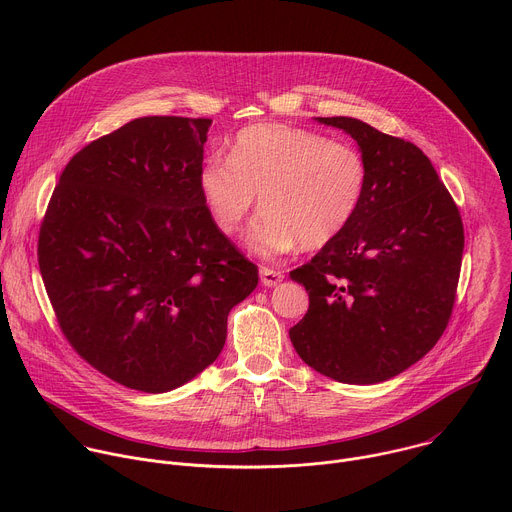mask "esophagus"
Listing matches in <instances>:
<instances>
[{
    "label": "esophagus",
    "instance_id": "34e87169",
    "mask_svg": "<svg viewBox=\"0 0 512 512\" xmlns=\"http://www.w3.org/2000/svg\"><path fill=\"white\" fill-rule=\"evenodd\" d=\"M259 273H261V283L265 287H273L283 279V273L277 271V269H271V267H261Z\"/></svg>",
    "mask_w": 512,
    "mask_h": 512
}]
</instances>
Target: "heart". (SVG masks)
I'll list each match as a JSON object with an SVG mask.
<instances>
[{
    "label": "heart",
    "mask_w": 512,
    "mask_h": 512,
    "mask_svg": "<svg viewBox=\"0 0 512 512\" xmlns=\"http://www.w3.org/2000/svg\"><path fill=\"white\" fill-rule=\"evenodd\" d=\"M202 200L218 231L235 235L259 196L261 214L249 247L279 257L302 245L316 251L356 218L369 188V164L352 143L281 123L237 133L229 160H208L198 176Z\"/></svg>",
    "instance_id": "1"
}]
</instances>
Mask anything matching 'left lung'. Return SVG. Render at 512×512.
<instances>
[{"mask_svg":"<svg viewBox=\"0 0 512 512\" xmlns=\"http://www.w3.org/2000/svg\"><path fill=\"white\" fill-rule=\"evenodd\" d=\"M318 121L356 139L369 164V188L350 227L289 273L310 296L289 338L318 373L373 385L409 369L448 328L464 225L415 143L352 117Z\"/></svg>","mask_w":512,"mask_h":512,"instance_id":"8db88e82","label":"left lung"}]
</instances>
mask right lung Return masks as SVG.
Wrapping results in <instances>:
<instances>
[{
    "label": "right lung",
    "mask_w": 512,
    "mask_h": 512,
    "mask_svg": "<svg viewBox=\"0 0 512 512\" xmlns=\"http://www.w3.org/2000/svg\"><path fill=\"white\" fill-rule=\"evenodd\" d=\"M212 119L139 117L72 156L38 235L56 322L111 381L164 393L221 354L259 269L218 231L198 176Z\"/></svg>",
    "instance_id": "add662e5"
}]
</instances>
